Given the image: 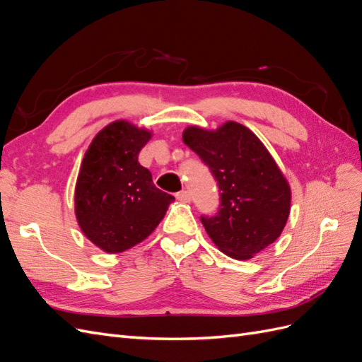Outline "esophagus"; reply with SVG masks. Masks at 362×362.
<instances>
[{
  "instance_id": "1",
  "label": "esophagus",
  "mask_w": 362,
  "mask_h": 362,
  "mask_svg": "<svg viewBox=\"0 0 362 362\" xmlns=\"http://www.w3.org/2000/svg\"><path fill=\"white\" fill-rule=\"evenodd\" d=\"M177 199L182 204H187L192 201V194L187 190H181L180 193H177Z\"/></svg>"
}]
</instances>
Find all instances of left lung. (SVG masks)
I'll return each mask as SVG.
<instances>
[{"mask_svg":"<svg viewBox=\"0 0 362 362\" xmlns=\"http://www.w3.org/2000/svg\"><path fill=\"white\" fill-rule=\"evenodd\" d=\"M182 141L210 168L221 190V210L201 217L206 234L225 255L254 258L281 235L290 216L291 189L275 158L234 120L216 129L190 125Z\"/></svg>","mask_w":362,"mask_h":362,"instance_id":"left-lung-1","label":"left lung"}]
</instances>
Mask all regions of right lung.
Segmentation results:
<instances>
[{"label":"right lung","instance_id":"right-lung-1","mask_svg":"<svg viewBox=\"0 0 362 362\" xmlns=\"http://www.w3.org/2000/svg\"><path fill=\"white\" fill-rule=\"evenodd\" d=\"M152 131L125 119L104 127L87 148L75 184V217L83 234L107 254L144 242L163 221L172 194L157 189L139 152Z\"/></svg>","mask_w":362,"mask_h":362}]
</instances>
